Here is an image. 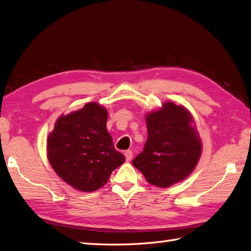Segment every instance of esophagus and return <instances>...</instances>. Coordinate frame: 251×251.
<instances>
[{
	"instance_id": "1",
	"label": "esophagus",
	"mask_w": 251,
	"mask_h": 251,
	"mask_svg": "<svg viewBox=\"0 0 251 251\" xmlns=\"http://www.w3.org/2000/svg\"><path fill=\"white\" fill-rule=\"evenodd\" d=\"M125 155H126V161H131L133 152L131 151V150H126V151H125Z\"/></svg>"
}]
</instances>
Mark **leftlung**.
I'll return each instance as SVG.
<instances>
[{"mask_svg": "<svg viewBox=\"0 0 251 251\" xmlns=\"http://www.w3.org/2000/svg\"><path fill=\"white\" fill-rule=\"evenodd\" d=\"M148 138L132 161L151 185L168 188L191 174L202 153V143L189 110L166 102L146 116Z\"/></svg>", "mask_w": 251, "mask_h": 251, "instance_id": "left-lung-1", "label": "left lung"}]
</instances>
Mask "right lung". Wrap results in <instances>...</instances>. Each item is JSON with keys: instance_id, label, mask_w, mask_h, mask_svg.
I'll return each instance as SVG.
<instances>
[{"instance_id": "obj_1", "label": "right lung", "mask_w": 251, "mask_h": 251, "mask_svg": "<svg viewBox=\"0 0 251 251\" xmlns=\"http://www.w3.org/2000/svg\"><path fill=\"white\" fill-rule=\"evenodd\" d=\"M107 110L97 103L63 115L47 140V157L60 178L83 192L104 186L126 161L106 129Z\"/></svg>"}]
</instances>
